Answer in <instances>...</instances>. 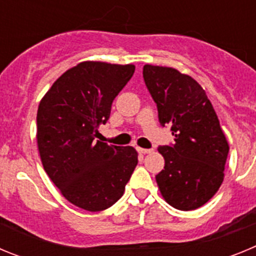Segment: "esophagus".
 I'll return each instance as SVG.
<instances>
[{"label": "esophagus", "mask_w": 256, "mask_h": 256, "mask_svg": "<svg viewBox=\"0 0 256 256\" xmlns=\"http://www.w3.org/2000/svg\"><path fill=\"white\" fill-rule=\"evenodd\" d=\"M137 151H138L140 154H144V155L152 152V150H151V148H137Z\"/></svg>", "instance_id": "34e87169"}]
</instances>
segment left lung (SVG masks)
I'll return each mask as SVG.
<instances>
[{"instance_id": "1", "label": "left lung", "mask_w": 256, "mask_h": 256, "mask_svg": "<svg viewBox=\"0 0 256 256\" xmlns=\"http://www.w3.org/2000/svg\"><path fill=\"white\" fill-rule=\"evenodd\" d=\"M144 79L162 126H170L174 144L159 146L164 169L156 176L170 206L188 212L206 204L224 178L227 138L206 94L177 69L144 65Z\"/></svg>"}]
</instances>
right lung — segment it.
<instances>
[{"label": "right lung", "mask_w": 256, "mask_h": 256, "mask_svg": "<svg viewBox=\"0 0 256 256\" xmlns=\"http://www.w3.org/2000/svg\"><path fill=\"white\" fill-rule=\"evenodd\" d=\"M134 65L83 61L51 86L37 112V144L50 180L65 198L101 212L123 196L138 154L96 140Z\"/></svg>", "instance_id": "1"}]
</instances>
